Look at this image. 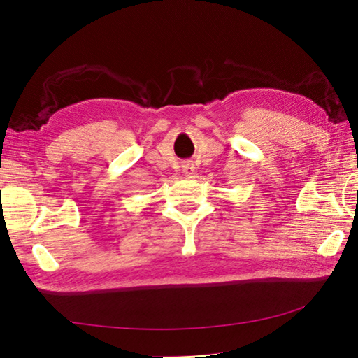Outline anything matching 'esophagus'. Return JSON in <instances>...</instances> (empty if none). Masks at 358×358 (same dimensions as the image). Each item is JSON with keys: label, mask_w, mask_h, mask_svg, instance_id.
I'll return each mask as SVG.
<instances>
[{"label": "esophagus", "mask_w": 358, "mask_h": 358, "mask_svg": "<svg viewBox=\"0 0 358 358\" xmlns=\"http://www.w3.org/2000/svg\"><path fill=\"white\" fill-rule=\"evenodd\" d=\"M183 173L186 175V177H192V175L195 173V166L192 164V163H189V162H186V163H183Z\"/></svg>", "instance_id": "1"}]
</instances>
